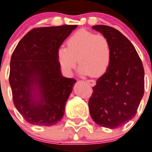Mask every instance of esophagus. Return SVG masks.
Listing matches in <instances>:
<instances>
[{
  "label": "esophagus",
  "instance_id": "1",
  "mask_svg": "<svg viewBox=\"0 0 152 152\" xmlns=\"http://www.w3.org/2000/svg\"><path fill=\"white\" fill-rule=\"evenodd\" d=\"M86 82H87V83L92 86H94L95 85V83H96V82H95L94 80H86Z\"/></svg>",
  "mask_w": 152,
  "mask_h": 152
}]
</instances>
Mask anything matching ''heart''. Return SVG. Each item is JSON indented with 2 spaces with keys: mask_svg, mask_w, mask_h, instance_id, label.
<instances>
[{
  "mask_svg": "<svg viewBox=\"0 0 152 152\" xmlns=\"http://www.w3.org/2000/svg\"><path fill=\"white\" fill-rule=\"evenodd\" d=\"M57 58L66 73H72L78 59L80 74L100 76L109 68L112 49L106 37L80 30L68 39L67 47L62 46L58 49Z\"/></svg>",
  "mask_w": 152,
  "mask_h": 152,
  "instance_id": "1",
  "label": "heart"
}]
</instances>
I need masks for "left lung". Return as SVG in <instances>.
Segmentation results:
<instances>
[{"instance_id":"left-lung-1","label":"left lung","mask_w":152,"mask_h":152,"mask_svg":"<svg viewBox=\"0 0 152 152\" xmlns=\"http://www.w3.org/2000/svg\"><path fill=\"white\" fill-rule=\"evenodd\" d=\"M109 40L112 58L107 72L92 87L89 101L91 117L104 128H119L131 120L144 95L143 66L134 46L113 27L95 25Z\"/></svg>"}]
</instances>
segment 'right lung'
I'll return each mask as SVG.
<instances>
[{"mask_svg": "<svg viewBox=\"0 0 152 152\" xmlns=\"http://www.w3.org/2000/svg\"><path fill=\"white\" fill-rule=\"evenodd\" d=\"M77 25L34 28L18 42L10 61L13 103L30 124L51 126L63 116L77 80L62 75L57 51Z\"/></svg>", "mask_w": 152, "mask_h": 152, "instance_id": "obj_1", "label": "right lung"}]
</instances>
